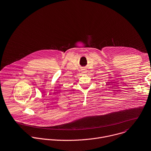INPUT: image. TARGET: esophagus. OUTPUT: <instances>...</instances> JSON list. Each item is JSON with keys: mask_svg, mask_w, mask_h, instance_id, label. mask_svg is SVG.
Listing matches in <instances>:
<instances>
[{"mask_svg": "<svg viewBox=\"0 0 151 151\" xmlns=\"http://www.w3.org/2000/svg\"><path fill=\"white\" fill-rule=\"evenodd\" d=\"M81 72H82V73H83V74H85L86 73V71L85 70H82Z\"/></svg>", "mask_w": 151, "mask_h": 151, "instance_id": "1", "label": "esophagus"}]
</instances>
